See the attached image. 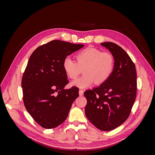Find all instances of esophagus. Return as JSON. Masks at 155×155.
Instances as JSON below:
<instances>
[{"mask_svg": "<svg viewBox=\"0 0 155 155\" xmlns=\"http://www.w3.org/2000/svg\"><path fill=\"white\" fill-rule=\"evenodd\" d=\"M79 95L83 96V94H84V91L82 90V89H80V90H79Z\"/></svg>", "mask_w": 155, "mask_h": 155, "instance_id": "obj_1", "label": "esophagus"}]
</instances>
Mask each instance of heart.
Instances as JSON below:
<instances>
[{
    "label": "heart",
    "mask_w": 155,
    "mask_h": 155,
    "mask_svg": "<svg viewBox=\"0 0 155 155\" xmlns=\"http://www.w3.org/2000/svg\"><path fill=\"white\" fill-rule=\"evenodd\" d=\"M76 62L70 58H64L63 68L67 76L76 79L83 68V76L72 83L79 88H86L96 84H102L110 77L114 68V59L109 51H101L96 48L88 47L78 52Z\"/></svg>",
    "instance_id": "heart-1"
}]
</instances>
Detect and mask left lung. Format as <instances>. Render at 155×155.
Returning a JSON list of instances; mask_svg holds the SVG:
<instances>
[{"instance_id":"1","label":"left lung","mask_w":155,"mask_h":155,"mask_svg":"<svg viewBox=\"0 0 155 155\" xmlns=\"http://www.w3.org/2000/svg\"><path fill=\"white\" fill-rule=\"evenodd\" d=\"M101 45L113 55L114 68L107 81L84 92L87 100L85 110L94 125L109 131L124 123L130 115L137 96V72L134 63L120 46L111 42Z\"/></svg>"}]
</instances>
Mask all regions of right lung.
Returning <instances> with one entry per match:
<instances>
[{
  "instance_id": "add662e5",
  "label": "right lung",
  "mask_w": 155,
  "mask_h": 155,
  "mask_svg": "<svg viewBox=\"0 0 155 155\" xmlns=\"http://www.w3.org/2000/svg\"><path fill=\"white\" fill-rule=\"evenodd\" d=\"M84 46L81 44L54 40L37 48L23 74V101L36 122L53 129L67 119L79 88L64 89L68 83L63 68L64 58Z\"/></svg>"
}]
</instances>
